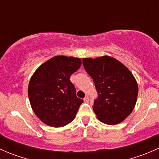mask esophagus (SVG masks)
<instances>
[{
	"label": "esophagus",
	"instance_id": "1",
	"mask_svg": "<svg viewBox=\"0 0 159 159\" xmlns=\"http://www.w3.org/2000/svg\"><path fill=\"white\" fill-rule=\"evenodd\" d=\"M84 102H89V96H85V98H84Z\"/></svg>",
	"mask_w": 159,
	"mask_h": 159
}]
</instances>
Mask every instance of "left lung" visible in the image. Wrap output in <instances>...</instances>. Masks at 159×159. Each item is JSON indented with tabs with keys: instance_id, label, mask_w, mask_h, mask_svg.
<instances>
[{
	"instance_id": "8db88e82",
	"label": "left lung",
	"mask_w": 159,
	"mask_h": 159,
	"mask_svg": "<svg viewBox=\"0 0 159 159\" xmlns=\"http://www.w3.org/2000/svg\"><path fill=\"white\" fill-rule=\"evenodd\" d=\"M82 62L98 94L93 107L98 119L111 125L121 123L137 102L139 88L132 73L110 56L83 58Z\"/></svg>"
}]
</instances>
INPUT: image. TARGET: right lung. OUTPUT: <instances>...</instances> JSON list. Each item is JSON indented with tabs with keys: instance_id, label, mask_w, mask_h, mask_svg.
Masks as SVG:
<instances>
[{
	"instance_id": "add662e5",
	"label": "right lung",
	"mask_w": 159,
	"mask_h": 159,
	"mask_svg": "<svg viewBox=\"0 0 159 159\" xmlns=\"http://www.w3.org/2000/svg\"><path fill=\"white\" fill-rule=\"evenodd\" d=\"M81 65L78 57L55 56L43 63L30 78V106L47 125L63 127L75 119L83 100L76 96L70 77Z\"/></svg>"
}]
</instances>
